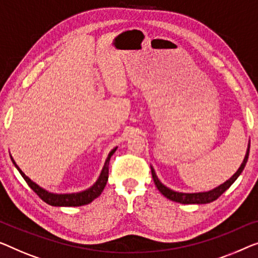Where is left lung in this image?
Returning a JSON list of instances; mask_svg holds the SVG:
<instances>
[{
	"mask_svg": "<svg viewBox=\"0 0 258 258\" xmlns=\"http://www.w3.org/2000/svg\"><path fill=\"white\" fill-rule=\"evenodd\" d=\"M249 149H250V144L248 145L247 154H245L243 162H242L241 167L237 169V171L235 172V174H234L232 177H230L227 180V182H225L224 184H221L220 186L215 187V189L211 190V191L199 192V194H182V192L172 191L170 189H168L167 186H164L163 184L160 182L159 178H157V176L155 175V171H154V169L151 167L154 183H155L156 187L159 189L161 194H162L164 197L170 199V201H172V202H177V203H180V204H207V203H211V202H213V201H215V199H218L219 197H220V196L224 194V192L227 190L228 187L232 185L234 182H235L236 178L241 175V172L243 171V169L245 167V163H247V161H248Z\"/></svg>",
	"mask_w": 258,
	"mask_h": 258,
	"instance_id": "1",
	"label": "left lung"
}]
</instances>
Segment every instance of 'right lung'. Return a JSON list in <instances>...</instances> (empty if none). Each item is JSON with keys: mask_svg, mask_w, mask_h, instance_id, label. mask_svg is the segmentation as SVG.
Instances as JSON below:
<instances>
[{"mask_svg": "<svg viewBox=\"0 0 258 258\" xmlns=\"http://www.w3.org/2000/svg\"><path fill=\"white\" fill-rule=\"evenodd\" d=\"M116 149H117V147L110 152L109 156H107V159L105 161L104 168H103V170L101 172V175H99L97 182H96L94 185L90 187V189L82 191V192H79V194L56 195V194H51V192L41 189L39 185H37L36 183L32 182V180H31L28 176H25L24 172L19 169L16 162H15L13 157H11V160H13L15 167L18 169L19 172H21L23 178L25 179V182L28 183V185L34 192H36L38 196H39V197L41 198V201H44L45 203H47L48 205H52V206H82V205H87V204L91 203L94 199L99 197V195L102 194L103 190H104L106 182H107V178H109V162H110L111 156L113 155L114 152H116Z\"/></svg>", "mask_w": 258, "mask_h": 258, "instance_id": "right-lung-1", "label": "right lung"}]
</instances>
